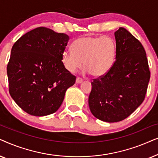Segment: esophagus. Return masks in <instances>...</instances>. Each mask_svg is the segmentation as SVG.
<instances>
[{
    "label": "esophagus",
    "mask_w": 158,
    "mask_h": 158,
    "mask_svg": "<svg viewBox=\"0 0 158 158\" xmlns=\"http://www.w3.org/2000/svg\"><path fill=\"white\" fill-rule=\"evenodd\" d=\"M83 81V79L81 78V77H77L76 78V83H81Z\"/></svg>",
    "instance_id": "34e87169"
}]
</instances>
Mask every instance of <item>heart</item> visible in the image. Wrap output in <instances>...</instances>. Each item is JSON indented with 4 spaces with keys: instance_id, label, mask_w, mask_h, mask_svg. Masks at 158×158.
Masks as SVG:
<instances>
[{
    "instance_id": "1",
    "label": "heart",
    "mask_w": 158,
    "mask_h": 158,
    "mask_svg": "<svg viewBox=\"0 0 158 158\" xmlns=\"http://www.w3.org/2000/svg\"><path fill=\"white\" fill-rule=\"evenodd\" d=\"M73 51L65 50L62 61L66 70L75 73L83 64L93 76L109 72L116 55V45L109 36H83L73 42Z\"/></svg>"
}]
</instances>
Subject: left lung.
Here are the masks:
<instances>
[{"label": "left lung", "instance_id": "8db88e82", "mask_svg": "<svg viewBox=\"0 0 158 158\" xmlns=\"http://www.w3.org/2000/svg\"><path fill=\"white\" fill-rule=\"evenodd\" d=\"M116 60L109 72L93 79L88 104L95 117L103 122L125 119L141 105L150 78L146 52L124 28L114 33Z\"/></svg>", "mask_w": 158, "mask_h": 158}]
</instances>
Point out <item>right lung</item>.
<instances>
[{
  "label": "right lung",
  "mask_w": 158,
  "mask_h": 158,
  "mask_svg": "<svg viewBox=\"0 0 158 158\" xmlns=\"http://www.w3.org/2000/svg\"><path fill=\"white\" fill-rule=\"evenodd\" d=\"M70 37L49 28L38 27L21 36L12 47L7 65L9 93L21 109L30 115L55 113L66 90L76 77L62 61Z\"/></svg>",
  "instance_id": "1"
}]
</instances>
